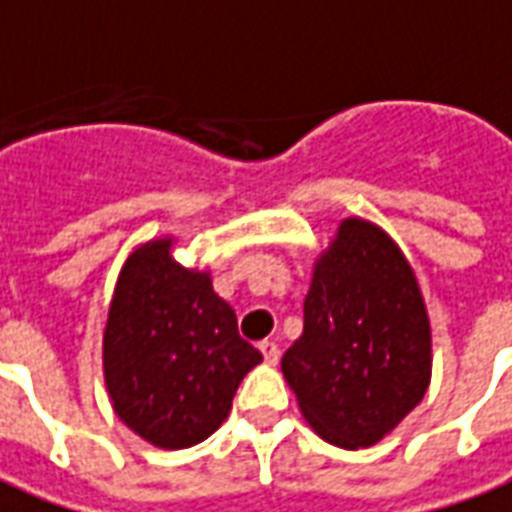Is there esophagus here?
Wrapping results in <instances>:
<instances>
[{"label": "esophagus", "mask_w": 512, "mask_h": 512, "mask_svg": "<svg viewBox=\"0 0 512 512\" xmlns=\"http://www.w3.org/2000/svg\"><path fill=\"white\" fill-rule=\"evenodd\" d=\"M260 352H263V361L268 366H276V361H279V347H276V342H260Z\"/></svg>", "instance_id": "esophagus-1"}]
</instances>
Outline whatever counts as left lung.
Instances as JSON below:
<instances>
[{"label": "left lung", "mask_w": 512, "mask_h": 512, "mask_svg": "<svg viewBox=\"0 0 512 512\" xmlns=\"http://www.w3.org/2000/svg\"><path fill=\"white\" fill-rule=\"evenodd\" d=\"M282 374L317 437L377 445L418 407L431 382V323L418 276L377 222L347 217L317 255L304 331Z\"/></svg>", "instance_id": "1"}]
</instances>
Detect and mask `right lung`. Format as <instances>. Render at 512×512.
Listing matches in <instances>:
<instances>
[{"mask_svg": "<svg viewBox=\"0 0 512 512\" xmlns=\"http://www.w3.org/2000/svg\"><path fill=\"white\" fill-rule=\"evenodd\" d=\"M176 236L124 257L102 328V377L121 423L162 450L198 445L225 423L238 382L263 355L238 336L236 312L208 268L173 257Z\"/></svg>", "mask_w": 512, "mask_h": 512, "instance_id": "1", "label": "right lung"}]
</instances>
